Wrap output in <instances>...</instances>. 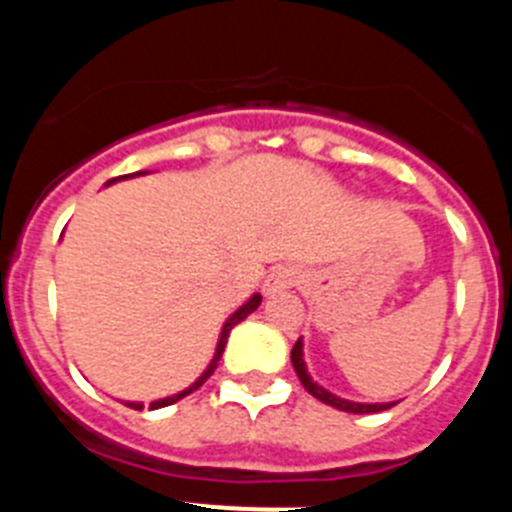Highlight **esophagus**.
<instances>
[{"label": "esophagus", "instance_id": "34e87169", "mask_svg": "<svg viewBox=\"0 0 512 512\" xmlns=\"http://www.w3.org/2000/svg\"><path fill=\"white\" fill-rule=\"evenodd\" d=\"M297 282H300V271H297L295 266H289V264L274 266L264 282V292L266 295H277V292H284V289L295 287Z\"/></svg>", "mask_w": 512, "mask_h": 512}]
</instances>
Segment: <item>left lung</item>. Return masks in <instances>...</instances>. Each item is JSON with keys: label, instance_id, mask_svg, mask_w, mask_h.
<instances>
[{"label": "left lung", "instance_id": "obj_1", "mask_svg": "<svg viewBox=\"0 0 512 512\" xmlns=\"http://www.w3.org/2000/svg\"><path fill=\"white\" fill-rule=\"evenodd\" d=\"M292 366H295V372H297V377H300L302 387H305V390L310 392L315 400L325 402V405H330V408L343 410V413L366 415V413H379V410H387V408H392V405H395V402H374V405H364V402L343 400V397H336L333 392H328L325 387H320L318 382H312V377L307 374L305 359H302V338L295 343V348H292Z\"/></svg>", "mask_w": 512, "mask_h": 512}]
</instances>
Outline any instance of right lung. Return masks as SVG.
Returning a JSON list of instances; mask_svg holds the SVG:
<instances>
[{"mask_svg":"<svg viewBox=\"0 0 512 512\" xmlns=\"http://www.w3.org/2000/svg\"><path fill=\"white\" fill-rule=\"evenodd\" d=\"M122 179V176H120ZM112 182H117V179H110V182L107 184H112ZM261 305V295H253L251 300L246 302V305L243 307H238V310L233 312V315H230L228 320H225V325H223V333H220V341H217V348H215V356H212V361H210V366H207L205 372H202V377L197 379V382L192 384V387H187V390L184 392H179V395H171V397H164V400H156V402H151V410H156V408H166V405H171V402H176V400H182V397H187L189 392H194V390H200L202 384L207 382V379L212 377V372H215L217 369V361H220V356H223V351H225V343H228V336H230V330L235 328V325L241 323V320H246L248 315H251L253 310H256V307ZM125 405H128V408H133V410H143V405H140V402H125Z\"/></svg>","mask_w":512,"mask_h":512,"instance_id":"1","label":"right lung"}]
</instances>
